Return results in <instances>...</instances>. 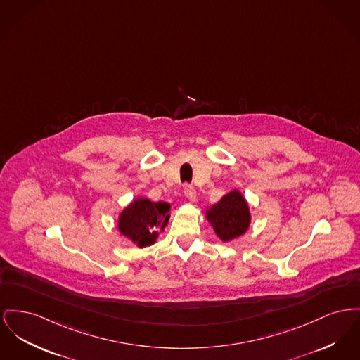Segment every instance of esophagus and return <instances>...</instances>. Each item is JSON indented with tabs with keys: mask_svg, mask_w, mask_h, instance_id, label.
Instances as JSON below:
<instances>
[{
	"mask_svg": "<svg viewBox=\"0 0 360 360\" xmlns=\"http://www.w3.org/2000/svg\"><path fill=\"white\" fill-rule=\"evenodd\" d=\"M184 191H185V195H186V198H188L189 201H194V200H195V189H194L193 185L186 184L185 188H184Z\"/></svg>",
	"mask_w": 360,
	"mask_h": 360,
	"instance_id": "34e87169",
	"label": "esophagus"
}]
</instances>
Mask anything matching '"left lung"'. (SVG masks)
Returning <instances> with one entry per match:
<instances>
[{
    "mask_svg": "<svg viewBox=\"0 0 360 360\" xmlns=\"http://www.w3.org/2000/svg\"><path fill=\"white\" fill-rule=\"evenodd\" d=\"M207 219L217 236L227 242L246 233L250 224V212L243 195L233 191L207 212Z\"/></svg>",
    "mask_w": 360,
    "mask_h": 360,
    "instance_id": "1",
    "label": "left lung"
}]
</instances>
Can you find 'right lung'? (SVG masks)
I'll use <instances>...</instances> for the list:
<instances>
[{"mask_svg": "<svg viewBox=\"0 0 360 360\" xmlns=\"http://www.w3.org/2000/svg\"><path fill=\"white\" fill-rule=\"evenodd\" d=\"M169 204L152 202L139 198L127 207L120 216V231L127 235L137 246L146 248L156 240V229H165L169 219Z\"/></svg>", "mask_w": 360, "mask_h": 360, "instance_id": "obj_1", "label": "right lung"}]
</instances>
